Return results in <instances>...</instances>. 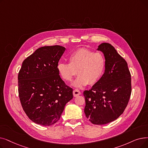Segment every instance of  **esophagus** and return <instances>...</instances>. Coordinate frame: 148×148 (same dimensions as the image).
<instances>
[{"mask_svg":"<svg viewBox=\"0 0 148 148\" xmlns=\"http://www.w3.org/2000/svg\"><path fill=\"white\" fill-rule=\"evenodd\" d=\"M80 94H81V92L78 89H75L73 91V95L74 97H77L78 95H79Z\"/></svg>","mask_w":148,"mask_h":148,"instance_id":"34e87169","label":"esophagus"}]
</instances>
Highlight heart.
I'll return each mask as SVG.
<instances>
[{
    "label": "heart",
    "mask_w": 148,
    "mask_h": 148,
    "mask_svg": "<svg viewBox=\"0 0 148 148\" xmlns=\"http://www.w3.org/2000/svg\"><path fill=\"white\" fill-rule=\"evenodd\" d=\"M68 60L69 63L59 62L57 64V71L67 82H71L77 72L79 76L73 83L76 88L95 84L100 79L105 69L106 60L103 54L85 48L71 53Z\"/></svg>",
    "instance_id": "obj_1"
}]
</instances>
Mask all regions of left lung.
Returning <instances> with one entry per match:
<instances>
[{"instance_id":"8db88e82","label":"left lung","mask_w":148,"mask_h":148,"mask_svg":"<svg viewBox=\"0 0 148 148\" xmlns=\"http://www.w3.org/2000/svg\"><path fill=\"white\" fill-rule=\"evenodd\" d=\"M97 50L105 56V73L91 89L83 92L84 112L92 123L101 125L124 112L131 94V78L127 62L111 44L102 43Z\"/></svg>"}]
</instances>
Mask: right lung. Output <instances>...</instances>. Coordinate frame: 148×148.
Listing matches in <instances>:
<instances>
[{
  "label": "right lung",
  "instance_id": "right-lung-1",
  "mask_svg": "<svg viewBox=\"0 0 148 148\" xmlns=\"http://www.w3.org/2000/svg\"><path fill=\"white\" fill-rule=\"evenodd\" d=\"M66 48L59 45L38 48L22 63L18 74V91L28 118L43 126L55 124L66 104L73 98L57 71V65Z\"/></svg>",
  "mask_w": 148,
  "mask_h": 148
}]
</instances>
